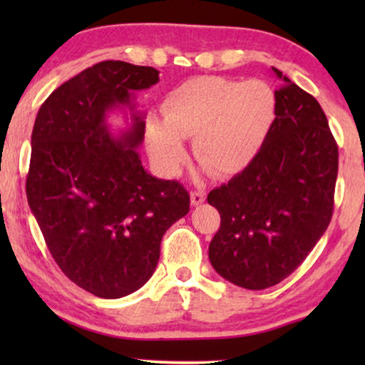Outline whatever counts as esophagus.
<instances>
[{
    "instance_id": "esophagus-1",
    "label": "esophagus",
    "mask_w": 365,
    "mask_h": 365,
    "mask_svg": "<svg viewBox=\"0 0 365 365\" xmlns=\"http://www.w3.org/2000/svg\"><path fill=\"white\" fill-rule=\"evenodd\" d=\"M204 201H206V192L204 191H192L191 192L192 206H199V204H202Z\"/></svg>"
}]
</instances>
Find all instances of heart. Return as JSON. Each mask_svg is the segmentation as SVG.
I'll list each match as a JSON object with an SVG mask.
<instances>
[{
    "mask_svg": "<svg viewBox=\"0 0 365 365\" xmlns=\"http://www.w3.org/2000/svg\"><path fill=\"white\" fill-rule=\"evenodd\" d=\"M276 111V93L262 79L192 78L164 98L163 121L148 119L149 154L163 169L173 171L184 156L181 139L194 138V158L206 171L234 176L261 153Z\"/></svg>",
    "mask_w": 365,
    "mask_h": 365,
    "instance_id": "obj_1",
    "label": "heart"
}]
</instances>
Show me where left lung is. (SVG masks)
<instances>
[{"label": "left lung", "instance_id": "left-lung-1", "mask_svg": "<svg viewBox=\"0 0 365 365\" xmlns=\"http://www.w3.org/2000/svg\"><path fill=\"white\" fill-rule=\"evenodd\" d=\"M279 79L276 121L261 153L207 202L221 214L209 244L219 276L239 287L276 286L301 266L331 222L339 151L311 94Z\"/></svg>", "mask_w": 365, "mask_h": 365}]
</instances>
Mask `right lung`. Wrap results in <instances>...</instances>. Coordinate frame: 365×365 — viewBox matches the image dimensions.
Here are the masks:
<instances>
[{
	"instance_id": "right-lung-1",
	"label": "right lung",
	"mask_w": 365,
	"mask_h": 365,
	"mask_svg": "<svg viewBox=\"0 0 365 365\" xmlns=\"http://www.w3.org/2000/svg\"><path fill=\"white\" fill-rule=\"evenodd\" d=\"M158 81L151 66L98 63L54 89L34 121L28 204L59 269L103 299L143 287L164 232L189 212L182 184L151 176L138 153L146 123L134 91ZM118 107L132 126L116 137L107 114Z\"/></svg>"
}]
</instances>
